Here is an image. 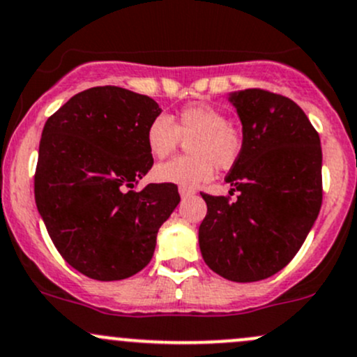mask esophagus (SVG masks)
<instances>
[{
    "mask_svg": "<svg viewBox=\"0 0 357 357\" xmlns=\"http://www.w3.org/2000/svg\"><path fill=\"white\" fill-rule=\"evenodd\" d=\"M179 195H181V198L191 197V195H195V190L190 186H179Z\"/></svg>",
    "mask_w": 357,
    "mask_h": 357,
    "instance_id": "34e87169",
    "label": "esophagus"
}]
</instances>
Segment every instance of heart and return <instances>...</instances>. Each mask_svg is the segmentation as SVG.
Listing matches in <instances>:
<instances>
[{
  "mask_svg": "<svg viewBox=\"0 0 357 357\" xmlns=\"http://www.w3.org/2000/svg\"><path fill=\"white\" fill-rule=\"evenodd\" d=\"M149 152L155 159L171 155L183 142L190 153L153 169L159 183L200 186L212 179L215 166L229 169L238 162L245 149V133L227 114L210 104L185 106L172 119L160 114L153 118L145 133Z\"/></svg>",
  "mask_w": 357,
  "mask_h": 357,
  "instance_id": "obj_1",
  "label": "heart"
}]
</instances>
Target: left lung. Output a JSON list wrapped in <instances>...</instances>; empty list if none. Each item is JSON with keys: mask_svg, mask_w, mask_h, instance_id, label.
<instances>
[{"mask_svg": "<svg viewBox=\"0 0 357 357\" xmlns=\"http://www.w3.org/2000/svg\"><path fill=\"white\" fill-rule=\"evenodd\" d=\"M245 149L226 181L236 198L202 193V257L215 273L255 282L282 270L321 208V145L305 111L264 89L232 93Z\"/></svg>", "mask_w": 357, "mask_h": 357, "instance_id": "obj_1", "label": "left lung"}]
</instances>
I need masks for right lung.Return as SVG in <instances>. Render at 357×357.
Segmentation results:
<instances>
[{
  "label": "right lung",
  "mask_w": 357,
  "mask_h": 357,
  "mask_svg": "<svg viewBox=\"0 0 357 357\" xmlns=\"http://www.w3.org/2000/svg\"><path fill=\"white\" fill-rule=\"evenodd\" d=\"M149 96L106 85L73 96L44 125L33 193L56 250L96 280H121L152 260L159 227L178 207V186L133 190L153 164Z\"/></svg>",
  "instance_id": "add662e5"
}]
</instances>
